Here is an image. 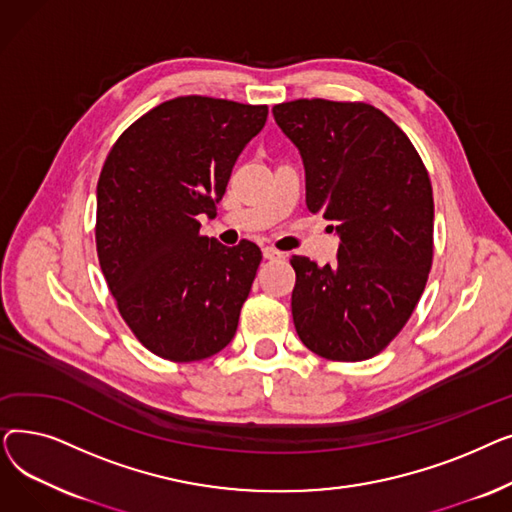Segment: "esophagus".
<instances>
[{"label": "esophagus", "mask_w": 512, "mask_h": 512, "mask_svg": "<svg viewBox=\"0 0 512 512\" xmlns=\"http://www.w3.org/2000/svg\"><path fill=\"white\" fill-rule=\"evenodd\" d=\"M263 257L270 259V261H280V259H284V253H280V251H276L272 247H265L263 249Z\"/></svg>", "instance_id": "esophagus-1"}]
</instances>
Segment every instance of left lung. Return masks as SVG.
Listing matches in <instances>:
<instances>
[{"instance_id":"8db88e82","label":"left lung","mask_w":512,"mask_h":512,"mask_svg":"<svg viewBox=\"0 0 512 512\" xmlns=\"http://www.w3.org/2000/svg\"><path fill=\"white\" fill-rule=\"evenodd\" d=\"M274 118L299 147L307 207L332 220L338 261L294 255L292 319L330 361L380 355L405 328L434 259V193L411 139L363 101L294 99Z\"/></svg>"}]
</instances>
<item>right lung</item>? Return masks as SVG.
<instances>
[{
	"label": "right lung",
	"mask_w": 512,
	"mask_h": 512,
	"mask_svg": "<svg viewBox=\"0 0 512 512\" xmlns=\"http://www.w3.org/2000/svg\"><path fill=\"white\" fill-rule=\"evenodd\" d=\"M267 105L174 97L132 122L97 182L95 245L130 332L174 363L207 359L234 338L261 249L203 236Z\"/></svg>",
	"instance_id": "add662e5"
}]
</instances>
